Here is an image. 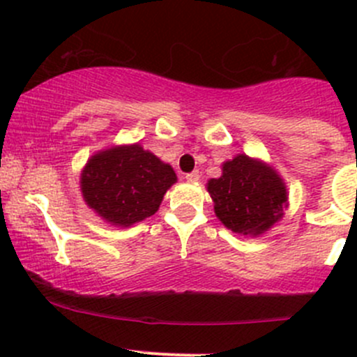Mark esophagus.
I'll return each mask as SVG.
<instances>
[{
  "mask_svg": "<svg viewBox=\"0 0 357 357\" xmlns=\"http://www.w3.org/2000/svg\"><path fill=\"white\" fill-rule=\"evenodd\" d=\"M185 179H186V181H190V183H197L200 179V172L199 171L188 172V174L185 176Z\"/></svg>",
  "mask_w": 357,
  "mask_h": 357,
  "instance_id": "1",
  "label": "esophagus"
}]
</instances>
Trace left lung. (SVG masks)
<instances>
[{
	"label": "left lung",
	"instance_id": "left-lung-1",
	"mask_svg": "<svg viewBox=\"0 0 357 357\" xmlns=\"http://www.w3.org/2000/svg\"><path fill=\"white\" fill-rule=\"evenodd\" d=\"M219 221L238 235L257 236L283 215L287 186L268 164L236 155L222 164V176L207 183Z\"/></svg>",
	"mask_w": 357,
	"mask_h": 357
}]
</instances>
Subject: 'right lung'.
I'll return each instance as SVG.
<instances>
[{
	"label": "right lung",
	"instance_id": "obj_1",
	"mask_svg": "<svg viewBox=\"0 0 357 357\" xmlns=\"http://www.w3.org/2000/svg\"><path fill=\"white\" fill-rule=\"evenodd\" d=\"M176 179L171 165L135 143L89 158L81 172V192L100 218L128 228L155 214Z\"/></svg>",
	"mask_w": 357,
	"mask_h": 357
}]
</instances>
